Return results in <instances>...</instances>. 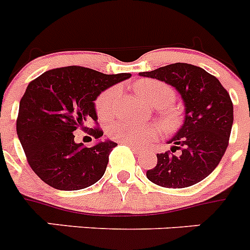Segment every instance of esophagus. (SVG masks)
<instances>
[{"label": "esophagus", "mask_w": 250, "mask_h": 250, "mask_svg": "<svg viewBox=\"0 0 250 250\" xmlns=\"http://www.w3.org/2000/svg\"><path fill=\"white\" fill-rule=\"evenodd\" d=\"M125 145H128L129 147H132V149H133L134 152H145V151H146V148H145V147L137 146V145H133V143H125Z\"/></svg>", "instance_id": "esophagus-1"}]
</instances>
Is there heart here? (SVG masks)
I'll return each instance as SVG.
<instances>
[{"label":"heart","instance_id":"1","mask_svg":"<svg viewBox=\"0 0 250 250\" xmlns=\"http://www.w3.org/2000/svg\"><path fill=\"white\" fill-rule=\"evenodd\" d=\"M134 90L146 99L152 105L158 107L161 113L164 123L167 128H172L176 125L179 121V114L175 109L170 108L171 103L175 99V93L172 88L167 84L152 79L138 80L134 84ZM117 89L110 88L102 93L95 102V108L99 118L108 119L113 116L116 109ZM158 133V128L148 123L129 122V121H117L112 123L108 128V134L113 140L125 143H133L141 145L146 143Z\"/></svg>","mask_w":250,"mask_h":250}]
</instances>
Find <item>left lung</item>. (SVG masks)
<instances>
[{
  "label": "left lung",
  "instance_id": "obj_1",
  "mask_svg": "<svg viewBox=\"0 0 250 250\" xmlns=\"http://www.w3.org/2000/svg\"><path fill=\"white\" fill-rule=\"evenodd\" d=\"M176 89L185 107L184 123L172 138L170 152L157 153V165L146 172L156 185L182 188L203 181L224 156L233 127V103L214 75L203 68L176 62L140 73Z\"/></svg>",
  "mask_w": 250,
  "mask_h": 250
}]
</instances>
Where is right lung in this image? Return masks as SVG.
I'll use <instances>...</instances> for the list:
<instances>
[{
    "instance_id": "1",
    "label": "right lung",
    "mask_w": 250,
    "mask_h": 250,
    "mask_svg": "<svg viewBox=\"0 0 250 250\" xmlns=\"http://www.w3.org/2000/svg\"><path fill=\"white\" fill-rule=\"evenodd\" d=\"M132 75L103 74L83 66L45 71L32 80L20 101L16 131L29 165L47 185L65 191L94 185L105 172L116 142L101 141L93 147L74 141V131H88L98 121L95 101L102 92Z\"/></svg>"
}]
</instances>
